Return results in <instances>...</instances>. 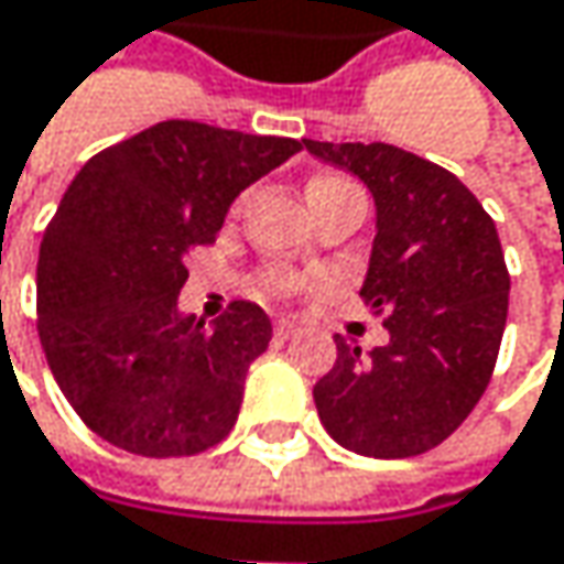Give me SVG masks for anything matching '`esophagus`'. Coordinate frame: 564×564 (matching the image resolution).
<instances>
[{
    "label": "esophagus",
    "mask_w": 564,
    "mask_h": 564,
    "mask_svg": "<svg viewBox=\"0 0 564 564\" xmlns=\"http://www.w3.org/2000/svg\"><path fill=\"white\" fill-rule=\"evenodd\" d=\"M274 333H278L281 339H290V336L300 333V326H296L293 319H278V323H274Z\"/></svg>",
    "instance_id": "1"
}]
</instances>
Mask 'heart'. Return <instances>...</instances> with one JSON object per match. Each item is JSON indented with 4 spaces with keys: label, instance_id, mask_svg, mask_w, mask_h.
I'll return each mask as SVG.
<instances>
[{
    "label": "heart",
    "instance_id": "obj_1",
    "mask_svg": "<svg viewBox=\"0 0 564 564\" xmlns=\"http://www.w3.org/2000/svg\"><path fill=\"white\" fill-rule=\"evenodd\" d=\"M343 185H352V182H346V178H339V175H316V178L306 182V198L313 202V198H319V195H326V192H333V188H343ZM296 283H300L296 274L274 268V271H268V274L261 278V290H264L268 296H286L290 290H296Z\"/></svg>",
    "mask_w": 564,
    "mask_h": 564
}]
</instances>
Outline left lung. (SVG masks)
<instances>
[{
	"instance_id": "obj_1",
	"label": "left lung",
	"mask_w": 564,
	"mask_h": 564,
	"mask_svg": "<svg viewBox=\"0 0 564 564\" xmlns=\"http://www.w3.org/2000/svg\"><path fill=\"white\" fill-rule=\"evenodd\" d=\"M303 147L366 182L376 241L362 300L389 343L336 336V366L313 386L329 437L362 457H414L451 437L487 392L509 306L494 218L454 175L389 143Z\"/></svg>"
}]
</instances>
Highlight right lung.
Segmentation results:
<instances>
[{
  "label": "right lung",
  "instance_id": "add662e5",
  "mask_svg": "<svg viewBox=\"0 0 564 564\" xmlns=\"http://www.w3.org/2000/svg\"><path fill=\"white\" fill-rule=\"evenodd\" d=\"M300 150L286 137L166 120L74 175L39 251V336L94 434L140 457H188L228 437L271 319L248 300L208 326L185 316V258L215 241L251 182Z\"/></svg>",
  "mask_w": 564,
  "mask_h": 564
}]
</instances>
